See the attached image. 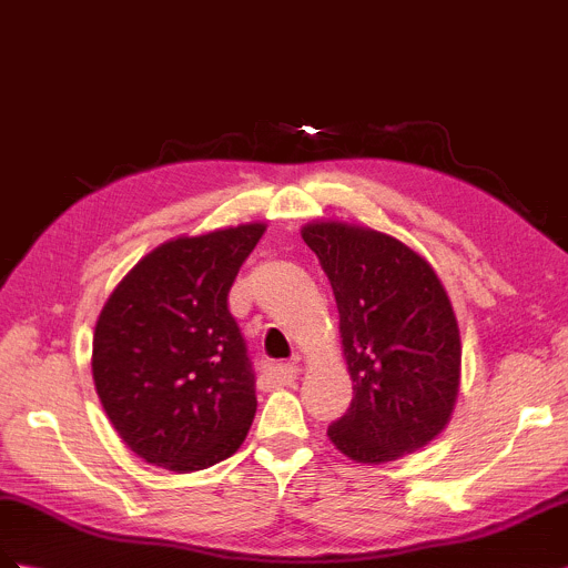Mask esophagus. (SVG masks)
I'll return each mask as SVG.
<instances>
[{
  "label": "esophagus",
  "instance_id": "1",
  "mask_svg": "<svg viewBox=\"0 0 568 568\" xmlns=\"http://www.w3.org/2000/svg\"><path fill=\"white\" fill-rule=\"evenodd\" d=\"M296 373H298L296 364H280V366L267 368L262 381H265L267 385H284V383H292L296 378Z\"/></svg>",
  "mask_w": 568,
  "mask_h": 568
}]
</instances>
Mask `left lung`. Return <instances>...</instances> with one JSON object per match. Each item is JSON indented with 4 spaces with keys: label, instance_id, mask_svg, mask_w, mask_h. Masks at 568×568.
<instances>
[{
    "label": "left lung",
    "instance_id": "8db88e82",
    "mask_svg": "<svg viewBox=\"0 0 568 568\" xmlns=\"http://www.w3.org/2000/svg\"><path fill=\"white\" fill-rule=\"evenodd\" d=\"M335 292L354 397L327 436L356 463L426 446L458 397L460 332L436 272L385 233L321 221L303 229Z\"/></svg>",
    "mask_w": 568,
    "mask_h": 568
}]
</instances>
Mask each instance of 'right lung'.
<instances>
[{
	"label": "right lung",
	"mask_w": 568,
	"mask_h": 568,
	"mask_svg": "<svg viewBox=\"0 0 568 568\" xmlns=\"http://www.w3.org/2000/svg\"><path fill=\"white\" fill-rule=\"evenodd\" d=\"M265 224L156 247L118 284L93 335V383L124 444L173 473L231 458L255 417V371L229 292Z\"/></svg>",
	"instance_id": "1"
}]
</instances>
